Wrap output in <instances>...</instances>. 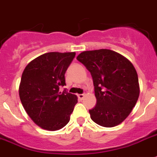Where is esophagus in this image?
Returning <instances> with one entry per match:
<instances>
[{"label": "esophagus", "mask_w": 157, "mask_h": 157, "mask_svg": "<svg viewBox=\"0 0 157 157\" xmlns=\"http://www.w3.org/2000/svg\"><path fill=\"white\" fill-rule=\"evenodd\" d=\"M77 97H78V98L80 100H83V99H84V94H78V95H77Z\"/></svg>", "instance_id": "obj_1"}]
</instances>
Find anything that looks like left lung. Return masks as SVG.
<instances>
[{"label":"left lung","instance_id":"1","mask_svg":"<svg viewBox=\"0 0 157 157\" xmlns=\"http://www.w3.org/2000/svg\"><path fill=\"white\" fill-rule=\"evenodd\" d=\"M91 73L96 105L89 110L94 123L115 127L126 119L139 96L138 74L131 62L109 49L86 51L77 57Z\"/></svg>","mask_w":157,"mask_h":157}]
</instances>
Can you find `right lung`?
Instances as JSON below:
<instances>
[{"instance_id":"right-lung-1","label":"right lung","mask_w":157,"mask_h":157,"mask_svg":"<svg viewBox=\"0 0 157 157\" xmlns=\"http://www.w3.org/2000/svg\"><path fill=\"white\" fill-rule=\"evenodd\" d=\"M75 52H48L33 59L24 70L19 97L33 122L43 129L57 131L68 124L77 102L66 89L65 73Z\"/></svg>"}]
</instances>
